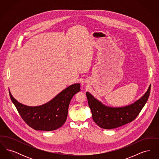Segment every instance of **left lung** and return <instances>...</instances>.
<instances>
[{
	"label": "left lung",
	"mask_w": 159,
	"mask_h": 159,
	"mask_svg": "<svg viewBox=\"0 0 159 159\" xmlns=\"http://www.w3.org/2000/svg\"><path fill=\"white\" fill-rule=\"evenodd\" d=\"M150 90L151 86L144 95L134 103L116 108L104 105L87 92L86 97L93 121L101 128L111 129L119 128L134 120L146 104Z\"/></svg>",
	"instance_id": "obj_1"
}]
</instances>
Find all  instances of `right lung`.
<instances>
[{"label":"right lung","instance_id":"obj_1","mask_svg":"<svg viewBox=\"0 0 159 159\" xmlns=\"http://www.w3.org/2000/svg\"><path fill=\"white\" fill-rule=\"evenodd\" d=\"M79 83L73 84L61 92L54 98L42 106L30 107L18 102L9 96L20 116L31 128L51 131L61 127L66 122L68 106L73 97L80 91Z\"/></svg>","mask_w":159,"mask_h":159}]
</instances>
